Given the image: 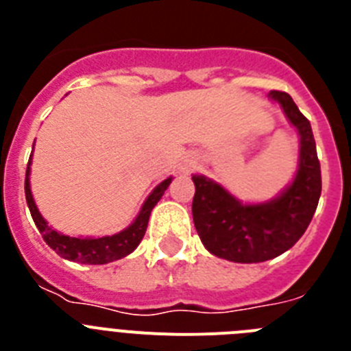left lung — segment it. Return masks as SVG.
<instances>
[{"mask_svg":"<svg viewBox=\"0 0 351 351\" xmlns=\"http://www.w3.org/2000/svg\"><path fill=\"white\" fill-rule=\"evenodd\" d=\"M300 137L295 179L280 197L263 204H241L221 184L193 176L195 228L204 246L219 258L258 263L276 258L302 237L322 193L320 161L309 121L285 91L269 93Z\"/></svg>","mask_w":351,"mask_h":351,"instance_id":"1","label":"left lung"}]
</instances>
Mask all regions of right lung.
Wrapping results in <instances>:
<instances>
[{
	"mask_svg": "<svg viewBox=\"0 0 351 351\" xmlns=\"http://www.w3.org/2000/svg\"><path fill=\"white\" fill-rule=\"evenodd\" d=\"M29 165L31 158L27 161L26 169V182H24V191H26V202L29 207V213L33 216V221H35L36 228L42 234L43 241L52 247V250L58 253L63 258L71 260V262L79 263H91V265H101V263L114 262V260H119L123 256L130 255L135 247L141 244L142 237H144L145 230H147L149 216H151V210L153 207L160 202V198L163 197L165 190L169 188V184L172 182V178L165 179L163 182L154 188L151 191V195L147 197V200L142 206L141 213L135 218V221L125 228L119 234L114 235H105V237H70V235L60 234L58 230L51 228L47 225V221L42 218L40 210L36 209V204L33 200V195H31V186H29Z\"/></svg>",
	"mask_w": 351,
	"mask_h": 351,
	"instance_id": "add662e5",
	"label": "right lung"
}]
</instances>
